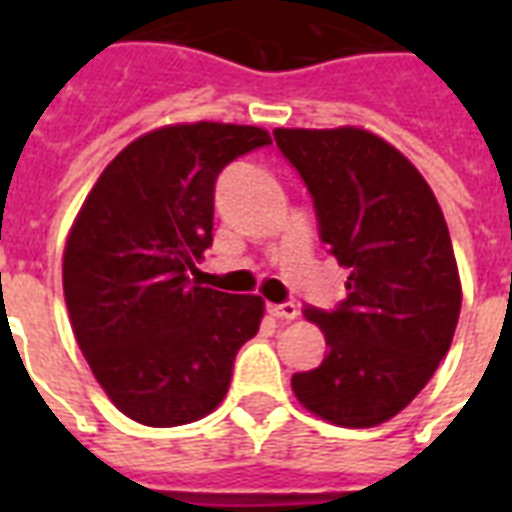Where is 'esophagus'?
<instances>
[{"label": "esophagus", "instance_id": "esophagus-1", "mask_svg": "<svg viewBox=\"0 0 512 512\" xmlns=\"http://www.w3.org/2000/svg\"><path fill=\"white\" fill-rule=\"evenodd\" d=\"M268 313L281 321H292V319H297L300 308H297L295 303H268Z\"/></svg>", "mask_w": 512, "mask_h": 512}]
</instances>
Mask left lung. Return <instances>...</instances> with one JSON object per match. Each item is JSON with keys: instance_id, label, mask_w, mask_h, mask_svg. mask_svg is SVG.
Returning a JSON list of instances; mask_svg holds the SVG:
<instances>
[{"instance_id": "left-lung-1", "label": "left lung", "mask_w": 512, "mask_h": 512, "mask_svg": "<svg viewBox=\"0 0 512 512\" xmlns=\"http://www.w3.org/2000/svg\"><path fill=\"white\" fill-rule=\"evenodd\" d=\"M300 172L319 236L348 295L335 311L305 308L327 356L297 372V401L342 428H374L420 393L452 345L462 289L444 212L401 151L358 127L273 130Z\"/></svg>"}]
</instances>
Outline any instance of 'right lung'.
I'll use <instances>...</instances> for the list:
<instances>
[{
  "instance_id": "1",
  "label": "right lung",
  "mask_w": 512,
  "mask_h": 512,
  "mask_svg": "<svg viewBox=\"0 0 512 512\" xmlns=\"http://www.w3.org/2000/svg\"><path fill=\"white\" fill-rule=\"evenodd\" d=\"M271 146L244 124H172L108 164L68 233L63 295L76 342L130 420L172 428L228 393L236 353L257 335L263 297L201 287L217 175Z\"/></svg>"
}]
</instances>
